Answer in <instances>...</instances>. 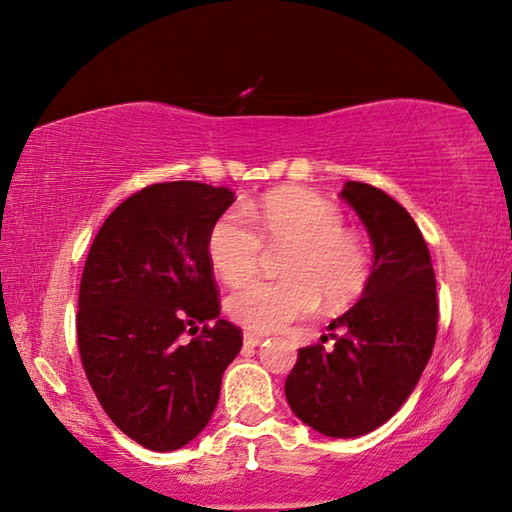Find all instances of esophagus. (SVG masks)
<instances>
[{
    "label": "esophagus",
    "instance_id": "1",
    "mask_svg": "<svg viewBox=\"0 0 512 512\" xmlns=\"http://www.w3.org/2000/svg\"><path fill=\"white\" fill-rule=\"evenodd\" d=\"M262 341H264L262 334H255V332H246L244 334V343L250 345V348H255V345H259Z\"/></svg>",
    "mask_w": 512,
    "mask_h": 512
}]
</instances>
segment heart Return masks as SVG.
Returning <instances> with one entry per match:
<instances>
[{
    "instance_id": "1",
    "label": "heart",
    "mask_w": 512,
    "mask_h": 512,
    "mask_svg": "<svg viewBox=\"0 0 512 512\" xmlns=\"http://www.w3.org/2000/svg\"><path fill=\"white\" fill-rule=\"evenodd\" d=\"M258 228L255 229L252 221ZM284 253V280H255L225 302L230 318L253 332H277L291 320L325 305H348L366 289L370 257L357 232L343 228V214L332 203L302 189L268 194L255 210H230L212 225L207 255L228 284L257 273L266 255Z\"/></svg>"
}]
</instances>
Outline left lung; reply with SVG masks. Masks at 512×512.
Listing matches in <instances>:
<instances>
[{"mask_svg":"<svg viewBox=\"0 0 512 512\" xmlns=\"http://www.w3.org/2000/svg\"><path fill=\"white\" fill-rule=\"evenodd\" d=\"M372 241L363 298L334 318L323 343L298 350L284 395L291 411L329 438H357L391 420L409 400L438 329L436 275L429 248L404 207L366 183L343 185Z\"/></svg>","mask_w":512,"mask_h":512,"instance_id":"left-lung-1","label":"left lung"}]
</instances>
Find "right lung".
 I'll return each instance as SVG.
<instances>
[{
    "instance_id": "right-lung-1",
    "label": "right lung",
    "mask_w": 512,
    "mask_h": 512,
    "mask_svg": "<svg viewBox=\"0 0 512 512\" xmlns=\"http://www.w3.org/2000/svg\"><path fill=\"white\" fill-rule=\"evenodd\" d=\"M235 203L228 187L158 183L128 196L85 259L76 336L85 375L117 427L153 452L201 433L244 343L219 318L207 237ZM202 334L179 341L187 326Z\"/></svg>"
}]
</instances>
